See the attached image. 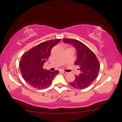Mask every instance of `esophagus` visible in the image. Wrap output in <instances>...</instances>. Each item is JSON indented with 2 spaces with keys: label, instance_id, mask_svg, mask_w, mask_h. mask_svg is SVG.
<instances>
[{
  "label": "esophagus",
  "instance_id": "esophagus-1",
  "mask_svg": "<svg viewBox=\"0 0 122 122\" xmlns=\"http://www.w3.org/2000/svg\"><path fill=\"white\" fill-rule=\"evenodd\" d=\"M61 72H62V73L63 74H64V75H66L67 73V72H66V71H61Z\"/></svg>",
  "mask_w": 122,
  "mask_h": 122
}]
</instances>
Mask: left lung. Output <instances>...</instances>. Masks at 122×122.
I'll return each mask as SVG.
<instances>
[{"label":"left lung","instance_id":"left-lung-1","mask_svg":"<svg viewBox=\"0 0 122 122\" xmlns=\"http://www.w3.org/2000/svg\"><path fill=\"white\" fill-rule=\"evenodd\" d=\"M63 42L71 44L76 48L77 59L74 64L79 66L80 73L75 75L74 81L69 83L73 88H86L92 84L97 78L100 69L99 62L93 52L78 40L63 38Z\"/></svg>","mask_w":122,"mask_h":122}]
</instances>
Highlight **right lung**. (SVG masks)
<instances>
[{
    "label": "right lung",
    "instance_id": "1",
    "mask_svg": "<svg viewBox=\"0 0 122 122\" xmlns=\"http://www.w3.org/2000/svg\"><path fill=\"white\" fill-rule=\"evenodd\" d=\"M61 39L42 42L23 54L19 68L24 80L33 87L45 89L52 84V80L59 73L43 68L44 62L48 60L52 48Z\"/></svg>",
    "mask_w": 122,
    "mask_h": 122
}]
</instances>
